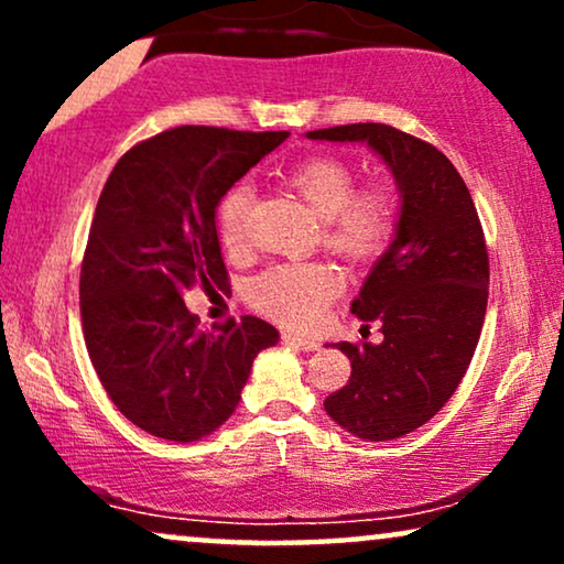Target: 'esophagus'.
I'll return each mask as SVG.
<instances>
[{"label": "esophagus", "instance_id": "34e87169", "mask_svg": "<svg viewBox=\"0 0 564 564\" xmlns=\"http://www.w3.org/2000/svg\"><path fill=\"white\" fill-rule=\"evenodd\" d=\"M282 341L295 346L300 351H318V341H313V338H305V336H297V334H282Z\"/></svg>", "mask_w": 564, "mask_h": 564}]
</instances>
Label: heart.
<instances>
[{
  "label": "heart",
  "mask_w": 564,
  "mask_h": 564,
  "mask_svg": "<svg viewBox=\"0 0 564 564\" xmlns=\"http://www.w3.org/2000/svg\"><path fill=\"white\" fill-rule=\"evenodd\" d=\"M284 184L323 220V243L351 264L380 257L395 228V207L380 184L354 189L349 164L334 156H313L288 169ZM251 187L234 184L218 205V234L228 251L246 246ZM341 292V276L326 261L274 264L251 282V303L284 326L311 328Z\"/></svg>",
  "instance_id": "1"
}]
</instances>
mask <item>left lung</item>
I'll list each match as a JSON object with an SVG mask.
<instances>
[{"mask_svg": "<svg viewBox=\"0 0 564 564\" xmlns=\"http://www.w3.org/2000/svg\"><path fill=\"white\" fill-rule=\"evenodd\" d=\"M330 143H367L395 176V238L377 259L351 313L382 323V341L336 344L351 377L326 413L365 442L411 434L442 411L473 361L488 307V249L475 203L442 151L382 122L311 130Z\"/></svg>", "mask_w": 564, "mask_h": 564, "instance_id": "obj_1", "label": "left lung"}]
</instances>
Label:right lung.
<instances>
[{
  "label": "right lung",
  "instance_id": "right-lung-1",
  "mask_svg": "<svg viewBox=\"0 0 564 564\" xmlns=\"http://www.w3.org/2000/svg\"><path fill=\"white\" fill-rule=\"evenodd\" d=\"M288 135L172 128L107 176L82 261L84 341L107 395L151 436L213 434L234 415L257 354L280 341L253 315L203 334L184 292L228 284L215 210Z\"/></svg>",
  "mask_w": 564,
  "mask_h": 564
}]
</instances>
